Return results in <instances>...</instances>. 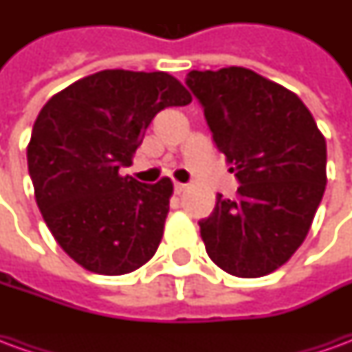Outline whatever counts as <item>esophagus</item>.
Returning <instances> with one entry per match:
<instances>
[{"mask_svg": "<svg viewBox=\"0 0 352 352\" xmlns=\"http://www.w3.org/2000/svg\"><path fill=\"white\" fill-rule=\"evenodd\" d=\"M186 188H188V184H184V183H175V192H179V194H181V192L186 190Z\"/></svg>", "mask_w": 352, "mask_h": 352, "instance_id": "1", "label": "esophagus"}]
</instances>
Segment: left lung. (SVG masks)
Wrapping results in <instances>:
<instances>
[{"instance_id": "1", "label": "left lung", "mask_w": 352, "mask_h": 352, "mask_svg": "<svg viewBox=\"0 0 352 352\" xmlns=\"http://www.w3.org/2000/svg\"><path fill=\"white\" fill-rule=\"evenodd\" d=\"M213 141L239 181L217 194L199 234L209 258L236 277H262L303 243L326 186V139L303 101L245 67L190 72Z\"/></svg>"}]
</instances>
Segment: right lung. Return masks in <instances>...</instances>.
<instances>
[{"instance_id": "add662e5", "label": "right lung", "mask_w": 352, "mask_h": 352, "mask_svg": "<svg viewBox=\"0 0 352 352\" xmlns=\"http://www.w3.org/2000/svg\"><path fill=\"white\" fill-rule=\"evenodd\" d=\"M192 96L169 73L105 69L52 96L28 145L35 201L58 245L85 270L124 275L153 258L173 183L122 177L162 109Z\"/></svg>"}]
</instances>
